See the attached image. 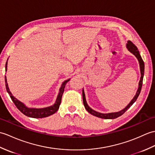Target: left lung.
Masks as SVG:
<instances>
[{
  "label": "left lung",
  "instance_id": "left-lung-1",
  "mask_svg": "<svg viewBox=\"0 0 155 155\" xmlns=\"http://www.w3.org/2000/svg\"><path fill=\"white\" fill-rule=\"evenodd\" d=\"M127 48L128 49V50L129 51H130V52H131L133 54L135 55L136 58H137V60H138L139 63L140 70V81H139V87H138V89H137L136 95H135V97H133V99H132L131 101H130L129 104H128V105H127L125 108H124L123 110H121V111H120L119 112H115V113H99L97 111H94V109H92L91 107H89V105L87 104L86 99H85V94H84V89H83V91H82V95H83L84 105L85 109H86L89 113H91V115H94L95 117H99V118L105 119H113L117 118V117H119L122 115L123 113H124L127 111V109H129L130 107V106H131L134 104V103L136 101L137 98H138L139 95L140 94V90H141V87H142V85H143L144 71H145V64H144V61L142 59L141 56H140V55L139 54V51L138 49H137V46L131 42V41L129 40L128 42H127Z\"/></svg>",
  "mask_w": 155,
  "mask_h": 155
}]
</instances>
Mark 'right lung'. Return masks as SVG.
Returning a JSON list of instances; mask_svg holds the SVG:
<instances>
[{
    "label": "right lung",
    "mask_w": 155,
    "mask_h": 155,
    "mask_svg": "<svg viewBox=\"0 0 155 155\" xmlns=\"http://www.w3.org/2000/svg\"><path fill=\"white\" fill-rule=\"evenodd\" d=\"M8 61V60H7ZM5 70L6 71L7 70V61L6 63V66H5ZM70 79L69 80H67L66 81H64L62 84L61 85V87L60 88V91L58 93V97L56 98V101L55 102V104L50 107H44V108H29L28 107H26L25 104H23L22 102L18 100L15 97H14L12 94H11V92L10 91L9 88L8 86V84H7V81H6V78L5 75V85H6V91L8 93V94L10 95V98L14 102V104L16 106V107L19 109L20 111H21L24 115H25L26 116H28L29 117H32V118H44V117H48L51 115H53L54 113H56L58 109L60 107V105L61 104V97H62V95L64 94V88L65 86H66V84L68 82L70 81Z\"/></svg>",
    "instance_id": "add662e5"
}]
</instances>
